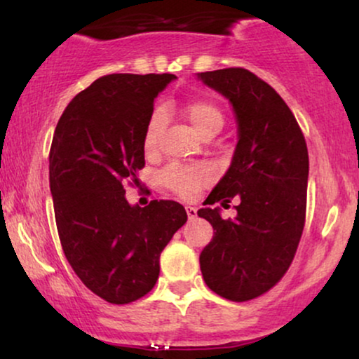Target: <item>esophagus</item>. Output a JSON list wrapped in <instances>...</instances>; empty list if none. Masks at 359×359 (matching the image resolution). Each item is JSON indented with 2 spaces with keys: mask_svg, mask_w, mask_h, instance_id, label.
<instances>
[{
  "mask_svg": "<svg viewBox=\"0 0 359 359\" xmlns=\"http://www.w3.org/2000/svg\"><path fill=\"white\" fill-rule=\"evenodd\" d=\"M186 214H188V219L189 220H194L196 217H198V210H196L194 208H191V205H188V208H186Z\"/></svg>",
  "mask_w": 359,
  "mask_h": 359,
  "instance_id": "1",
  "label": "esophagus"
}]
</instances>
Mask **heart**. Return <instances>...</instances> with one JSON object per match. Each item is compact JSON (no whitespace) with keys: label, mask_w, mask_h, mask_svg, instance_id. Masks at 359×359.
<instances>
[{"label":"heart","mask_w":359,"mask_h":359,"mask_svg":"<svg viewBox=\"0 0 359 359\" xmlns=\"http://www.w3.org/2000/svg\"><path fill=\"white\" fill-rule=\"evenodd\" d=\"M184 117L193 126V129L203 137L210 139L224 126V114L217 106L209 101H194L184 106ZM166 117L163 109H155L147 122L144 134V150L147 155L155 154L158 149L160 135L163 132ZM160 181L165 188L173 191L183 199H193L201 189L210 184L212 171L205 165H170L160 173Z\"/></svg>","instance_id":"b5f03b06"}]
</instances>
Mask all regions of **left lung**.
Segmentation results:
<instances>
[{"label": "left lung", "instance_id": "left-lung-1", "mask_svg": "<svg viewBox=\"0 0 359 359\" xmlns=\"http://www.w3.org/2000/svg\"><path fill=\"white\" fill-rule=\"evenodd\" d=\"M198 80L229 100L237 119L232 161L208 204L240 199L235 219L224 220L220 208L198 210L215 230L201 252V273L215 294L243 302L269 291L296 255L306 220L307 145L283 97L252 72L224 68L198 73Z\"/></svg>", "mask_w": 359, "mask_h": 359}]
</instances>
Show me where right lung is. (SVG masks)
I'll return each instance as SVG.
<instances>
[{
  "label": "right lung",
  "mask_w": 359,
  "mask_h": 359,
  "mask_svg": "<svg viewBox=\"0 0 359 359\" xmlns=\"http://www.w3.org/2000/svg\"><path fill=\"white\" fill-rule=\"evenodd\" d=\"M175 75L114 73L73 97L55 127L48 181L58 237L73 271L111 304L151 291L160 255L188 214L175 201L132 205L124 184L145 166L154 101Z\"/></svg>",
  "instance_id": "right-lung-1"
}]
</instances>
